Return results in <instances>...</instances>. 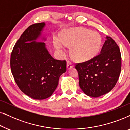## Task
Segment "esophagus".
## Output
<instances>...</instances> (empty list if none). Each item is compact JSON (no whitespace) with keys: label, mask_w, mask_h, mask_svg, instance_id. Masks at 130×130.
Wrapping results in <instances>:
<instances>
[{"label":"esophagus","mask_w":130,"mask_h":130,"mask_svg":"<svg viewBox=\"0 0 130 130\" xmlns=\"http://www.w3.org/2000/svg\"><path fill=\"white\" fill-rule=\"evenodd\" d=\"M73 67V64L70 61H68L67 63V69H71L72 67Z\"/></svg>","instance_id":"1"}]
</instances>
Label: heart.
I'll return each instance as SVG.
<instances>
[{
    "mask_svg": "<svg viewBox=\"0 0 130 130\" xmlns=\"http://www.w3.org/2000/svg\"><path fill=\"white\" fill-rule=\"evenodd\" d=\"M61 42L54 40V45L57 50L63 49V44L72 45L73 56L80 60L88 59L96 54L101 45V37L95 31L81 28H71L63 32Z\"/></svg>",
    "mask_w": 130,
    "mask_h": 130,
    "instance_id": "obj_1",
    "label": "heart"
}]
</instances>
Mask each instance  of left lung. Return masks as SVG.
Instances as JSON below:
<instances>
[{
    "label": "left lung",
    "mask_w": 130,
    "mask_h": 130,
    "mask_svg": "<svg viewBox=\"0 0 130 130\" xmlns=\"http://www.w3.org/2000/svg\"><path fill=\"white\" fill-rule=\"evenodd\" d=\"M100 53L88 61L76 63L79 86L89 96L97 98L114 88L121 69L118 45L111 37H106Z\"/></svg>",
    "instance_id": "1"
}]
</instances>
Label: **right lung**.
<instances>
[{
  "label": "right lung",
  "mask_w": 130,
  "mask_h": 130,
  "mask_svg": "<svg viewBox=\"0 0 130 130\" xmlns=\"http://www.w3.org/2000/svg\"><path fill=\"white\" fill-rule=\"evenodd\" d=\"M45 23L26 28L16 42L11 56L12 75L21 91L35 99H44L52 95L60 76L66 71V60L53 58L44 42L35 41L41 35Z\"/></svg>",
  "instance_id": "1"
}]
</instances>
